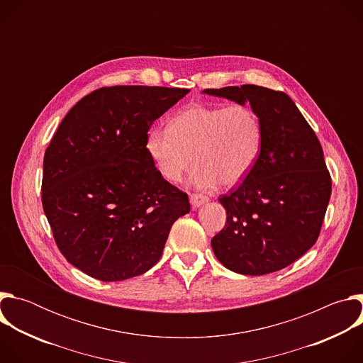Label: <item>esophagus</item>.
<instances>
[{
  "label": "esophagus",
  "mask_w": 363,
  "mask_h": 363,
  "mask_svg": "<svg viewBox=\"0 0 363 363\" xmlns=\"http://www.w3.org/2000/svg\"><path fill=\"white\" fill-rule=\"evenodd\" d=\"M189 201H191L192 208H198V206L203 205L205 202H208V196L201 195V194H191L189 195Z\"/></svg>",
  "instance_id": "esophagus-1"
}]
</instances>
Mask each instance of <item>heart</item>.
<instances>
[{"label":"heart","instance_id":"b5f03b06","mask_svg":"<svg viewBox=\"0 0 363 363\" xmlns=\"http://www.w3.org/2000/svg\"><path fill=\"white\" fill-rule=\"evenodd\" d=\"M263 143V125L247 105H189L169 122V128L147 130L145 150L155 169L177 184L198 167L192 181L199 188L221 182L234 186L252 169Z\"/></svg>","mask_w":363,"mask_h":363}]
</instances>
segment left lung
Listing matches in <instances>:
<instances>
[{"instance_id":"1","label":"left lung","mask_w":363,"mask_h":363,"mask_svg":"<svg viewBox=\"0 0 363 363\" xmlns=\"http://www.w3.org/2000/svg\"><path fill=\"white\" fill-rule=\"evenodd\" d=\"M203 93L250 103L263 125L252 169L233 192L220 196L227 221L211 240L214 254L238 274L281 270L320 234L332 192L320 142L284 91L242 84Z\"/></svg>"}]
</instances>
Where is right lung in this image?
<instances>
[{"label":"right lung","mask_w":363,"mask_h":363,"mask_svg":"<svg viewBox=\"0 0 363 363\" xmlns=\"http://www.w3.org/2000/svg\"><path fill=\"white\" fill-rule=\"evenodd\" d=\"M188 89L101 87L79 100L44 153L41 201L66 260L101 281L160 262L188 195L165 181L145 150L149 128Z\"/></svg>","instance_id":"obj_1"}]
</instances>
